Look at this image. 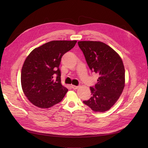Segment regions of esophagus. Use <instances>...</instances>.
<instances>
[{
	"label": "esophagus",
	"instance_id": "34e87169",
	"mask_svg": "<svg viewBox=\"0 0 148 148\" xmlns=\"http://www.w3.org/2000/svg\"><path fill=\"white\" fill-rule=\"evenodd\" d=\"M71 87H72V88H73V89L75 90V89H77V88H78L79 86H75V85H72Z\"/></svg>",
	"mask_w": 148,
	"mask_h": 148
}]
</instances>
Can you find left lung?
Returning a JSON list of instances; mask_svg holds the SVG:
<instances>
[{
  "instance_id": "8db88e82",
  "label": "left lung",
  "mask_w": 148,
  "mask_h": 148,
  "mask_svg": "<svg viewBox=\"0 0 148 148\" xmlns=\"http://www.w3.org/2000/svg\"><path fill=\"white\" fill-rule=\"evenodd\" d=\"M87 64L99 75L97 83L90 87L92 97L83 103L94 112H104L117 101L125 87V68L119 54L100 41H79Z\"/></svg>"
}]
</instances>
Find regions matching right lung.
<instances>
[{
  "label": "right lung",
  "mask_w": 148,
  "mask_h": 148,
  "mask_svg": "<svg viewBox=\"0 0 148 148\" xmlns=\"http://www.w3.org/2000/svg\"><path fill=\"white\" fill-rule=\"evenodd\" d=\"M77 41H52L33 50L26 58L21 73V87L34 106L47 108L60 102L68 89L61 84L59 65L64 54Z\"/></svg>",
  "instance_id": "right-lung-1"
}]
</instances>
